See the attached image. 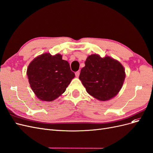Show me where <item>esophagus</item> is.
Instances as JSON below:
<instances>
[{"instance_id":"34e87169","label":"esophagus","mask_w":153,"mask_h":153,"mask_svg":"<svg viewBox=\"0 0 153 153\" xmlns=\"http://www.w3.org/2000/svg\"><path fill=\"white\" fill-rule=\"evenodd\" d=\"M79 75H80V71H79L75 72V76L76 77H78V76H79Z\"/></svg>"}]
</instances>
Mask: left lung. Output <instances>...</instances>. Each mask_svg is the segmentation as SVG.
Listing matches in <instances>:
<instances>
[{"instance_id": "left-lung-1", "label": "left lung", "mask_w": 153, "mask_h": 153, "mask_svg": "<svg viewBox=\"0 0 153 153\" xmlns=\"http://www.w3.org/2000/svg\"><path fill=\"white\" fill-rule=\"evenodd\" d=\"M82 68L79 79L87 92L101 101L108 100L121 90L125 78L122 64L110 57L89 55Z\"/></svg>"}]
</instances>
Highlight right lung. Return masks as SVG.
Segmentation results:
<instances>
[{
	"mask_svg": "<svg viewBox=\"0 0 153 153\" xmlns=\"http://www.w3.org/2000/svg\"><path fill=\"white\" fill-rule=\"evenodd\" d=\"M27 75L31 89L38 98L51 101L65 92L75 77L67 61L62 55L43 53L34 59L27 68Z\"/></svg>",
	"mask_w": 153,
	"mask_h": 153,
	"instance_id": "1",
	"label": "right lung"
}]
</instances>
